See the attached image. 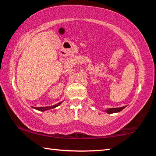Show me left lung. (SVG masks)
Masks as SVG:
<instances>
[{
  "mask_svg": "<svg viewBox=\"0 0 156 156\" xmlns=\"http://www.w3.org/2000/svg\"><path fill=\"white\" fill-rule=\"evenodd\" d=\"M125 108V107H119V108H111V109H107V110H105V112L108 113H117L119 112L120 111H122Z\"/></svg>",
  "mask_w": 156,
  "mask_h": 156,
  "instance_id": "obj_1",
  "label": "left lung"
}]
</instances>
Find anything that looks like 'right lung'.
Wrapping results in <instances>:
<instances>
[{
  "instance_id": "add662e5",
  "label": "right lung",
  "mask_w": 156,
  "mask_h": 156,
  "mask_svg": "<svg viewBox=\"0 0 156 156\" xmlns=\"http://www.w3.org/2000/svg\"><path fill=\"white\" fill-rule=\"evenodd\" d=\"M61 104V102H59V103H58L55 105H53V106H50V107H35L34 109H36L38 111H41V112H44V111H46V110H48V109H53V108H55L58 106H59V105Z\"/></svg>"
}]
</instances>
